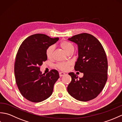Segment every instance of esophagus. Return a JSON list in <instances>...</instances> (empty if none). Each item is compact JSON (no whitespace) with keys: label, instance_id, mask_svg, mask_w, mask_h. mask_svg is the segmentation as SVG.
<instances>
[{"label":"esophagus","instance_id":"obj_1","mask_svg":"<svg viewBox=\"0 0 122 122\" xmlns=\"http://www.w3.org/2000/svg\"><path fill=\"white\" fill-rule=\"evenodd\" d=\"M64 75H65V73H63V72H59V76H60V77L64 76Z\"/></svg>","mask_w":122,"mask_h":122}]
</instances>
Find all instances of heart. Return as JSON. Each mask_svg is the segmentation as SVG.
Returning a JSON list of instances; mask_svg holds the SVG:
<instances>
[{"instance_id":"1","label":"heart","mask_w":122,"mask_h":122,"mask_svg":"<svg viewBox=\"0 0 122 122\" xmlns=\"http://www.w3.org/2000/svg\"><path fill=\"white\" fill-rule=\"evenodd\" d=\"M61 48L65 51L67 53H69L70 52H73L74 50V46L72 44L68 41L64 40L62 41L60 44ZM54 47L53 46H50L46 49V56L48 59H51L53 56V51ZM70 64L68 62H61L56 64V67L59 70L62 71H66L69 68Z\"/></svg>"}]
</instances>
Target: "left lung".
Segmentation results:
<instances>
[{"instance_id":"1","label":"left lung","mask_w":122,"mask_h":122,"mask_svg":"<svg viewBox=\"0 0 122 122\" xmlns=\"http://www.w3.org/2000/svg\"><path fill=\"white\" fill-rule=\"evenodd\" d=\"M68 40L78 46L79 57L74 70L83 73L78 77L69 73L72 80L67 90L76 100L86 102L97 97L107 80V60L102 44L94 36L87 33L73 36Z\"/></svg>"}]
</instances>
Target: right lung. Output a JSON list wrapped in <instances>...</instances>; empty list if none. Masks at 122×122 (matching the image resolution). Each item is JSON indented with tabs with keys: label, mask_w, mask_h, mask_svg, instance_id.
<instances>
[{
	"label": "right lung",
	"mask_w": 122,
	"mask_h": 122,
	"mask_svg": "<svg viewBox=\"0 0 122 122\" xmlns=\"http://www.w3.org/2000/svg\"><path fill=\"white\" fill-rule=\"evenodd\" d=\"M58 40L37 33L25 39L18 49L14 66L15 82L20 93L28 101L42 102L52 93L54 84L59 78L58 72L53 69L42 74L40 66L47 60L46 49Z\"/></svg>",
	"instance_id": "add662e5"
}]
</instances>
